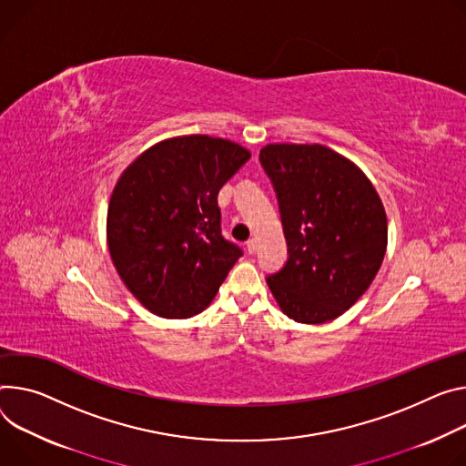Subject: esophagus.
<instances>
[{"label": "esophagus", "instance_id": "obj_1", "mask_svg": "<svg viewBox=\"0 0 466 466\" xmlns=\"http://www.w3.org/2000/svg\"><path fill=\"white\" fill-rule=\"evenodd\" d=\"M245 248H247L248 255H252V252H257V239H248L245 243Z\"/></svg>", "mask_w": 466, "mask_h": 466}]
</instances>
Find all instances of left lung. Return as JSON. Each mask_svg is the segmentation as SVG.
Masks as SVG:
<instances>
[{
	"mask_svg": "<svg viewBox=\"0 0 466 466\" xmlns=\"http://www.w3.org/2000/svg\"><path fill=\"white\" fill-rule=\"evenodd\" d=\"M260 163L277 193L288 260L268 275L282 312L299 323L344 314L375 279L387 214L371 182L321 145H268Z\"/></svg>",
	"mask_w": 466,
	"mask_h": 466,
	"instance_id": "obj_1",
	"label": "left lung"
}]
</instances>
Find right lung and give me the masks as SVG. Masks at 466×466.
Here are the masks:
<instances>
[{"label":"right lung","mask_w":466,"mask_h":466,"mask_svg":"<svg viewBox=\"0 0 466 466\" xmlns=\"http://www.w3.org/2000/svg\"><path fill=\"white\" fill-rule=\"evenodd\" d=\"M248 157L232 141L186 136L154 145L118 178L107 245L122 282L150 312H202L243 255L221 232L218 195Z\"/></svg>","instance_id":"obj_1"}]
</instances>
